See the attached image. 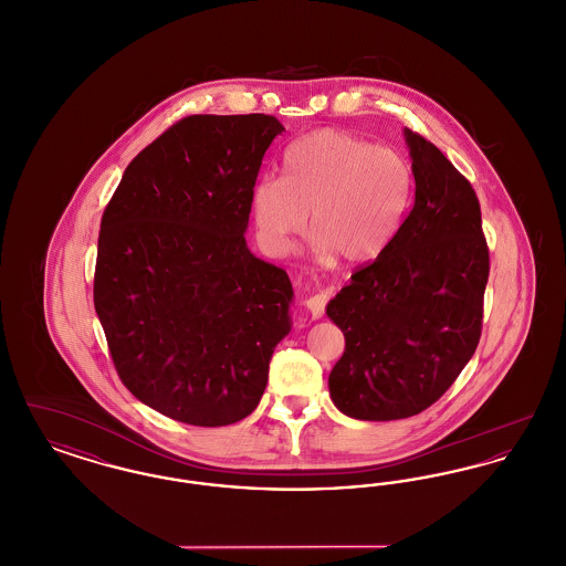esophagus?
<instances>
[{
    "label": "esophagus",
    "mask_w": 566,
    "mask_h": 566,
    "mask_svg": "<svg viewBox=\"0 0 566 566\" xmlns=\"http://www.w3.org/2000/svg\"><path fill=\"white\" fill-rule=\"evenodd\" d=\"M326 303H328V293H318L305 298V307L312 314V318H323Z\"/></svg>",
    "instance_id": "obj_1"
}]
</instances>
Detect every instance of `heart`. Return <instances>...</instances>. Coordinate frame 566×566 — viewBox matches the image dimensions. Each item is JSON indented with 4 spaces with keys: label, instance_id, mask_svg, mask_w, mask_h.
I'll return each mask as SVG.
<instances>
[{
    "label": "heart",
    "instance_id": "heart-1",
    "mask_svg": "<svg viewBox=\"0 0 566 566\" xmlns=\"http://www.w3.org/2000/svg\"><path fill=\"white\" fill-rule=\"evenodd\" d=\"M284 178L259 180L252 208L259 235L286 254L307 229L314 252L331 261L367 263L384 252L411 197V167L390 148L339 129H318L291 144Z\"/></svg>",
    "mask_w": 566,
    "mask_h": 566
}]
</instances>
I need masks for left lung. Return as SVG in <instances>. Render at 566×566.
I'll return each instance as SVG.
<instances>
[{
    "mask_svg": "<svg viewBox=\"0 0 566 566\" xmlns=\"http://www.w3.org/2000/svg\"><path fill=\"white\" fill-rule=\"evenodd\" d=\"M416 201L395 238L326 305L346 337L328 376L356 420H401L431 407L480 344L490 254L471 182L405 129Z\"/></svg>",
    "mask_w": 566,
    "mask_h": 566,
    "instance_id": "obj_1",
    "label": "left lung"
}]
</instances>
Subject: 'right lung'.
Instances as JSON below:
<instances>
[{
  "mask_svg": "<svg viewBox=\"0 0 566 566\" xmlns=\"http://www.w3.org/2000/svg\"><path fill=\"white\" fill-rule=\"evenodd\" d=\"M282 123L192 114L148 144L114 190L93 301L120 381L195 427H227L261 401L291 333L289 273L245 245L254 185Z\"/></svg>",
  "mask_w": 566,
  "mask_h": 566,
  "instance_id": "obj_1",
  "label": "right lung"
}]
</instances>
